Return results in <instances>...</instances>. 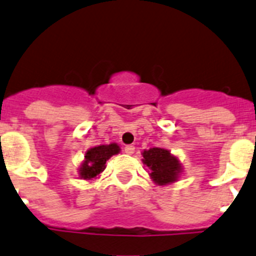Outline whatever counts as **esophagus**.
<instances>
[{
	"label": "esophagus",
	"mask_w": 256,
	"mask_h": 256,
	"mask_svg": "<svg viewBox=\"0 0 256 256\" xmlns=\"http://www.w3.org/2000/svg\"><path fill=\"white\" fill-rule=\"evenodd\" d=\"M124 150H125L126 154H134V152H135V146H132V144H128V146H126L125 148H124Z\"/></svg>",
	"instance_id": "34e87169"
}]
</instances>
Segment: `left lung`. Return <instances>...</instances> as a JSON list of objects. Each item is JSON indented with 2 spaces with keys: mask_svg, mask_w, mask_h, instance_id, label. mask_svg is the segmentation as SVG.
Listing matches in <instances>:
<instances>
[{
  "mask_svg": "<svg viewBox=\"0 0 256 256\" xmlns=\"http://www.w3.org/2000/svg\"><path fill=\"white\" fill-rule=\"evenodd\" d=\"M142 162L150 169V176L154 184L163 185L176 182L182 172V166L178 157L170 150L160 147L144 150L142 152Z\"/></svg>",
  "mask_w": 256,
  "mask_h": 256,
  "instance_id": "1",
  "label": "left lung"
}]
</instances>
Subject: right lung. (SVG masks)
Segmentation results:
<instances>
[{
    "mask_svg": "<svg viewBox=\"0 0 256 256\" xmlns=\"http://www.w3.org/2000/svg\"><path fill=\"white\" fill-rule=\"evenodd\" d=\"M120 152L119 144H100L86 152L84 160L80 163L78 174L80 179L93 180L106 169V163L110 157Z\"/></svg>",
    "mask_w": 256,
    "mask_h": 256,
    "instance_id": "1",
    "label": "right lung"
}]
</instances>
